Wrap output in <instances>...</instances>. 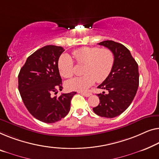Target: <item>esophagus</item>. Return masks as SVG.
Here are the masks:
<instances>
[{
  "label": "esophagus",
  "instance_id": "esophagus-1",
  "mask_svg": "<svg viewBox=\"0 0 159 159\" xmlns=\"http://www.w3.org/2000/svg\"><path fill=\"white\" fill-rule=\"evenodd\" d=\"M79 93H80V94H82V95H84V96H85V97H89L92 94L90 93H83V92H79Z\"/></svg>",
  "mask_w": 159,
  "mask_h": 159
}]
</instances>
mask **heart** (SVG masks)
<instances>
[{
    "label": "heart",
    "mask_w": 159,
    "mask_h": 159,
    "mask_svg": "<svg viewBox=\"0 0 159 159\" xmlns=\"http://www.w3.org/2000/svg\"><path fill=\"white\" fill-rule=\"evenodd\" d=\"M72 55L78 64H84L82 70L84 75L66 82V88L70 90H85L96 81L103 82L110 75L114 64L113 53L108 49L84 47L75 50ZM58 68L64 78H71L74 75V61L68 54L60 57Z\"/></svg>",
    "instance_id": "heart-1"
}]
</instances>
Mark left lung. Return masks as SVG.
<instances>
[{
	"label": "left lung",
	"mask_w": 159,
	"mask_h": 159,
	"mask_svg": "<svg viewBox=\"0 0 159 159\" xmlns=\"http://www.w3.org/2000/svg\"><path fill=\"white\" fill-rule=\"evenodd\" d=\"M111 50L114 64L110 75L98 88L106 89L107 94H98L100 102L93 107L99 116L112 118L123 113L130 106L139 85V66L125 46L107 40L98 43Z\"/></svg>",
	"instance_id": "obj_1"
}]
</instances>
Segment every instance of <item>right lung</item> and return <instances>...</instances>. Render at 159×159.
Returning a JSON list of instances; mask_svg holds the SVG:
<instances>
[{
	"mask_svg": "<svg viewBox=\"0 0 159 159\" xmlns=\"http://www.w3.org/2000/svg\"><path fill=\"white\" fill-rule=\"evenodd\" d=\"M64 49L45 46L27 58L18 74V90L25 106L34 118L46 123H54L65 117L76 92L53 97L63 89L58 61Z\"/></svg>",
	"mask_w": 159,
	"mask_h": 159,
	"instance_id": "obj_1",
	"label": "right lung"
}]
</instances>
